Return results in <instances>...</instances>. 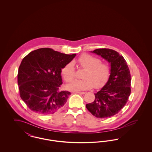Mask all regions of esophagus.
<instances>
[{"label": "esophagus", "mask_w": 152, "mask_h": 152, "mask_svg": "<svg viewBox=\"0 0 152 152\" xmlns=\"http://www.w3.org/2000/svg\"><path fill=\"white\" fill-rule=\"evenodd\" d=\"M76 94H86V92H76Z\"/></svg>", "instance_id": "obj_1"}]
</instances>
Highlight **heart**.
Here are the masks:
<instances>
[{
  "mask_svg": "<svg viewBox=\"0 0 152 152\" xmlns=\"http://www.w3.org/2000/svg\"><path fill=\"white\" fill-rule=\"evenodd\" d=\"M80 68L84 69L83 80H75L68 84L66 88L69 91H80L88 90L94 87L99 89L108 81L111 75V67L107 63H101L99 58L84 53L76 60ZM61 74L66 82L69 83L76 77V69L73 62L66 64L61 69Z\"/></svg>",
  "mask_w": 152,
  "mask_h": 152,
  "instance_id": "1",
  "label": "heart"
}]
</instances>
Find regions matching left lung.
<instances>
[{
	"label": "left lung",
	"instance_id": "left-lung-1",
	"mask_svg": "<svg viewBox=\"0 0 152 152\" xmlns=\"http://www.w3.org/2000/svg\"><path fill=\"white\" fill-rule=\"evenodd\" d=\"M110 63L111 75L108 81L95 94V99L87 104V109L96 117L108 118L118 113L126 104L131 92V76L127 63L122 55L108 48L92 52Z\"/></svg>",
	"mask_w": 152,
	"mask_h": 152
}]
</instances>
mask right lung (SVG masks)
Listing matches in <instances>:
<instances>
[{"instance_id":"right-lung-1","label":"right lung","mask_w":152,"mask_h":152,"mask_svg":"<svg viewBox=\"0 0 152 152\" xmlns=\"http://www.w3.org/2000/svg\"><path fill=\"white\" fill-rule=\"evenodd\" d=\"M75 56L43 48L23 58L18 70V84L21 99L32 111L47 115L64 107L71 92L60 91L63 84L61 69Z\"/></svg>"}]
</instances>
